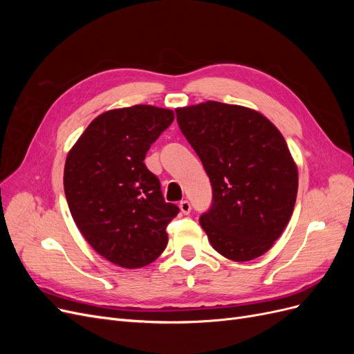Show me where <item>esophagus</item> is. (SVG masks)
I'll return each instance as SVG.
<instances>
[{
  "label": "esophagus",
  "mask_w": 354,
  "mask_h": 354,
  "mask_svg": "<svg viewBox=\"0 0 354 354\" xmlns=\"http://www.w3.org/2000/svg\"><path fill=\"white\" fill-rule=\"evenodd\" d=\"M178 207H180L181 214H185V216H187V214H190L192 207H190V202H189V201H181V202L178 203Z\"/></svg>",
  "instance_id": "esophagus-1"
}]
</instances>
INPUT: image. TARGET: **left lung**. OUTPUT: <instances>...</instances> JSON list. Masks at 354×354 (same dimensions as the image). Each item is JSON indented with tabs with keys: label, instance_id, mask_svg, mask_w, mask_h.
I'll list each match as a JSON object with an SVG mask.
<instances>
[{
	"label": "left lung",
	"instance_id": "left-lung-1",
	"mask_svg": "<svg viewBox=\"0 0 354 354\" xmlns=\"http://www.w3.org/2000/svg\"><path fill=\"white\" fill-rule=\"evenodd\" d=\"M212 186L199 223L209 243L232 261L269 251L291 220L298 168L281 131L254 109L208 100L176 109Z\"/></svg>",
	"mask_w": 354,
	"mask_h": 354
}]
</instances>
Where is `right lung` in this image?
<instances>
[{
    "mask_svg": "<svg viewBox=\"0 0 354 354\" xmlns=\"http://www.w3.org/2000/svg\"><path fill=\"white\" fill-rule=\"evenodd\" d=\"M173 121V111L151 104L103 112L66 156L63 186L75 224L95 252L124 269L162 254L178 214L143 162Z\"/></svg>",
    "mask_w": 354,
    "mask_h": 354,
    "instance_id": "add662e5",
    "label": "right lung"
}]
</instances>
